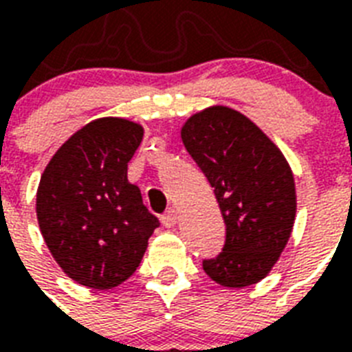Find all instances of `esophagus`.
Masks as SVG:
<instances>
[{
    "instance_id": "1",
    "label": "esophagus",
    "mask_w": 352,
    "mask_h": 352,
    "mask_svg": "<svg viewBox=\"0 0 352 352\" xmlns=\"http://www.w3.org/2000/svg\"><path fill=\"white\" fill-rule=\"evenodd\" d=\"M160 221H162V225H164L166 228H171V226H175L177 212L173 208H170L164 215H162V217H160Z\"/></svg>"
}]
</instances>
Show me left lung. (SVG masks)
I'll list each match as a JSON object with an SVG mask.
<instances>
[{"label": "left lung", "mask_w": 352, "mask_h": 352, "mask_svg": "<svg viewBox=\"0 0 352 352\" xmlns=\"http://www.w3.org/2000/svg\"><path fill=\"white\" fill-rule=\"evenodd\" d=\"M182 142L214 188L225 219L219 256L203 268L215 283L243 289L261 281L281 256L296 217L294 175L259 127L226 106L188 118Z\"/></svg>", "instance_id": "left-lung-1"}]
</instances>
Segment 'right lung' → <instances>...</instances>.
<instances>
[{
  "mask_svg": "<svg viewBox=\"0 0 352 352\" xmlns=\"http://www.w3.org/2000/svg\"><path fill=\"white\" fill-rule=\"evenodd\" d=\"M142 137V126L126 118L89 122L62 144L40 179L36 215L47 248L89 289H113L133 276L160 225L127 181Z\"/></svg>",
  "mask_w": 352,
  "mask_h": 352,
  "instance_id": "1",
  "label": "right lung"
}]
</instances>
